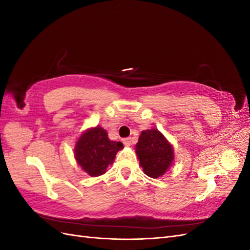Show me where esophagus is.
<instances>
[{
	"label": "esophagus",
	"instance_id": "1",
	"mask_svg": "<svg viewBox=\"0 0 250 250\" xmlns=\"http://www.w3.org/2000/svg\"><path fill=\"white\" fill-rule=\"evenodd\" d=\"M123 144H124L125 146H130V144H131V140H130V138L123 139Z\"/></svg>",
	"mask_w": 250,
	"mask_h": 250
}]
</instances>
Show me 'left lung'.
Wrapping results in <instances>:
<instances>
[{
    "instance_id": "left-lung-1",
    "label": "left lung",
    "mask_w": 250,
    "mask_h": 250,
    "mask_svg": "<svg viewBox=\"0 0 250 250\" xmlns=\"http://www.w3.org/2000/svg\"><path fill=\"white\" fill-rule=\"evenodd\" d=\"M135 152L146 175L157 178L169 169L173 161V148L156 129L142 131Z\"/></svg>"
}]
</instances>
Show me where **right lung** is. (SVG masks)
Masks as SVG:
<instances>
[{"label":"right lung","mask_w":250,"mask_h":250,"mask_svg":"<svg viewBox=\"0 0 250 250\" xmlns=\"http://www.w3.org/2000/svg\"><path fill=\"white\" fill-rule=\"evenodd\" d=\"M121 149H123L122 143L110 141L107 132L97 126L79 138L75 148V156L81 169L90 176H99L115 161L116 154Z\"/></svg>","instance_id":"1"}]
</instances>
